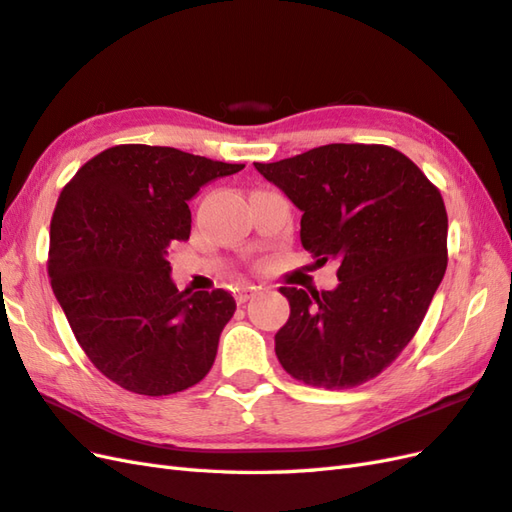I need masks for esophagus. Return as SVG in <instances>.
Wrapping results in <instances>:
<instances>
[{
	"instance_id": "34e87169",
	"label": "esophagus",
	"mask_w": 512,
	"mask_h": 512,
	"mask_svg": "<svg viewBox=\"0 0 512 512\" xmlns=\"http://www.w3.org/2000/svg\"><path fill=\"white\" fill-rule=\"evenodd\" d=\"M255 292H257L255 285H235V287H233V298L238 300V303L242 305V303H246L248 298H253Z\"/></svg>"
}]
</instances>
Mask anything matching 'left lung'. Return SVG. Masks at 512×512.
I'll return each instance as SVG.
<instances>
[{
    "instance_id": "8db88e82",
    "label": "left lung",
    "mask_w": 512,
    "mask_h": 512,
    "mask_svg": "<svg viewBox=\"0 0 512 512\" xmlns=\"http://www.w3.org/2000/svg\"><path fill=\"white\" fill-rule=\"evenodd\" d=\"M255 168L303 212L305 251L339 264L331 292L281 287L283 370L326 389L370 381L411 342L448 266L439 190L383 144H324Z\"/></svg>"
}]
</instances>
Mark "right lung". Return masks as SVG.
Wrapping results in <instances>:
<instances>
[{
	"label": "right lung",
	"instance_id": "1",
	"mask_svg": "<svg viewBox=\"0 0 512 512\" xmlns=\"http://www.w3.org/2000/svg\"><path fill=\"white\" fill-rule=\"evenodd\" d=\"M173 147L119 144L64 186L51 218L49 279L86 357L110 381L168 396L212 370L235 311L225 290L179 292L168 248L190 238L203 186L242 170Z\"/></svg>",
	"mask_w": 512,
	"mask_h": 512
}]
</instances>
